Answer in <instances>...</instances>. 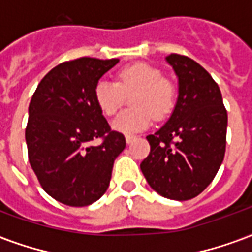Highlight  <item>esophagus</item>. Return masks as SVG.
<instances>
[{
    "instance_id": "34e87169",
    "label": "esophagus",
    "mask_w": 252,
    "mask_h": 252,
    "mask_svg": "<svg viewBox=\"0 0 252 252\" xmlns=\"http://www.w3.org/2000/svg\"><path fill=\"white\" fill-rule=\"evenodd\" d=\"M135 139H136V136H133V135H126V143H128V144L133 142Z\"/></svg>"
}]
</instances>
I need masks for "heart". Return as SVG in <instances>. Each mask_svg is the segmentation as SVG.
<instances>
[{
    "label": "heart",
    "instance_id": "b5f03b06",
    "mask_svg": "<svg viewBox=\"0 0 252 252\" xmlns=\"http://www.w3.org/2000/svg\"><path fill=\"white\" fill-rule=\"evenodd\" d=\"M133 109L123 112L115 121L113 129L123 133H135L150 126L153 116L162 120L174 110L177 89L163 77V72L147 63H135L121 68L119 82L101 78L94 86V99L101 112L115 116L132 95Z\"/></svg>",
    "mask_w": 252,
    "mask_h": 252
}]
</instances>
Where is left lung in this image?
<instances>
[{"label":"left lung","instance_id":"left-lung-1","mask_svg":"<svg viewBox=\"0 0 252 252\" xmlns=\"http://www.w3.org/2000/svg\"><path fill=\"white\" fill-rule=\"evenodd\" d=\"M180 94L169 121L148 135L150 154L143 174L157 193L186 201L206 189L216 177L225 154L227 109L211 74L193 59L171 54Z\"/></svg>","mask_w":252,"mask_h":252}]
</instances>
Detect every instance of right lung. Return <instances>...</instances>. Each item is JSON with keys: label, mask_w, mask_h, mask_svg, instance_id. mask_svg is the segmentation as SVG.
Returning a JSON list of instances; mask_svg holds the SVG:
<instances>
[{"label": "right lung", "mask_w": 252, "mask_h": 252, "mask_svg": "<svg viewBox=\"0 0 252 252\" xmlns=\"http://www.w3.org/2000/svg\"><path fill=\"white\" fill-rule=\"evenodd\" d=\"M119 59L83 57L47 72L30 104L28 159L47 194L68 206H86L109 186L126 137L112 131L94 99V86ZM101 139L99 146L90 143Z\"/></svg>", "instance_id": "add662e5"}]
</instances>
